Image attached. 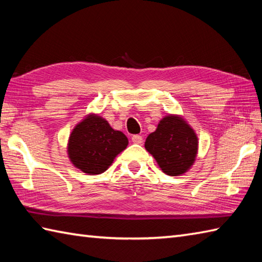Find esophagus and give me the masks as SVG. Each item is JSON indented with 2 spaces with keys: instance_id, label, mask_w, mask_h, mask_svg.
<instances>
[{
  "instance_id": "1",
  "label": "esophagus",
  "mask_w": 262,
  "mask_h": 262,
  "mask_svg": "<svg viewBox=\"0 0 262 262\" xmlns=\"http://www.w3.org/2000/svg\"><path fill=\"white\" fill-rule=\"evenodd\" d=\"M132 141H133V143H135V144H142L143 143V137L141 135H134L132 137Z\"/></svg>"
}]
</instances>
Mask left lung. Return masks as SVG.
<instances>
[{
	"mask_svg": "<svg viewBox=\"0 0 262 262\" xmlns=\"http://www.w3.org/2000/svg\"><path fill=\"white\" fill-rule=\"evenodd\" d=\"M145 148L165 174L180 176L196 161L198 137L181 116L168 115L160 120L155 132L147 136Z\"/></svg>",
	"mask_w": 262,
	"mask_h": 262,
	"instance_id": "8db88e82",
	"label": "left lung"
}]
</instances>
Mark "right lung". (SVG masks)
I'll return each mask as SVG.
<instances>
[{"label": "right lung", "mask_w": 262, "mask_h": 262, "mask_svg": "<svg viewBox=\"0 0 262 262\" xmlns=\"http://www.w3.org/2000/svg\"><path fill=\"white\" fill-rule=\"evenodd\" d=\"M128 145L124 133L115 130L97 114L86 115L72 130L68 143L69 159L86 174H100L113 164Z\"/></svg>", "instance_id": "right-lung-1"}]
</instances>
